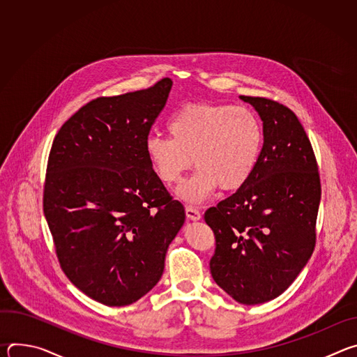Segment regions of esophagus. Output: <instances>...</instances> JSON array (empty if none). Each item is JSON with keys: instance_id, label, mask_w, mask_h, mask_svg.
Listing matches in <instances>:
<instances>
[{"instance_id": "esophagus-1", "label": "esophagus", "mask_w": 357, "mask_h": 357, "mask_svg": "<svg viewBox=\"0 0 357 357\" xmlns=\"http://www.w3.org/2000/svg\"><path fill=\"white\" fill-rule=\"evenodd\" d=\"M185 212H186V218H188L189 220L196 222V220H199V219L202 218L200 212H199L196 208H193V206H186V208H185Z\"/></svg>"}]
</instances>
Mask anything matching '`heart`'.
<instances>
[{
	"label": "heart",
	"instance_id": "1",
	"mask_svg": "<svg viewBox=\"0 0 357 357\" xmlns=\"http://www.w3.org/2000/svg\"><path fill=\"white\" fill-rule=\"evenodd\" d=\"M171 137L145 141L148 161L158 179L178 185L192 164L197 168L178 195L200 203L218 188L237 190L256 169L264 142L261 120L251 109L219 103H188L168 123Z\"/></svg>",
	"mask_w": 357,
	"mask_h": 357
}]
</instances>
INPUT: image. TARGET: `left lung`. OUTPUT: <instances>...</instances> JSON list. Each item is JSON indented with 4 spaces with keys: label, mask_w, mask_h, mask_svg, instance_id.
I'll list each match as a JSON object with an SVG mask.
<instances>
[{
    "label": "left lung",
    "mask_w": 357,
    "mask_h": 357,
    "mask_svg": "<svg viewBox=\"0 0 357 357\" xmlns=\"http://www.w3.org/2000/svg\"><path fill=\"white\" fill-rule=\"evenodd\" d=\"M240 98L263 121L261 155L245 185L209 208L205 222L216 238L215 282L234 301L257 305L281 295L311 259L321 179L294 112L264 97Z\"/></svg>",
    "instance_id": "8db88e82"
}]
</instances>
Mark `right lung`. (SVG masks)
<instances>
[{
	"label": "right lung",
	"mask_w": 357,
	"mask_h": 357,
	"mask_svg": "<svg viewBox=\"0 0 357 357\" xmlns=\"http://www.w3.org/2000/svg\"><path fill=\"white\" fill-rule=\"evenodd\" d=\"M172 80L94 98L58 131L49 152L43 213L66 277L107 307L157 285L185 222L152 169L145 141Z\"/></svg>",
	"instance_id": "right-lung-1"
}]
</instances>
